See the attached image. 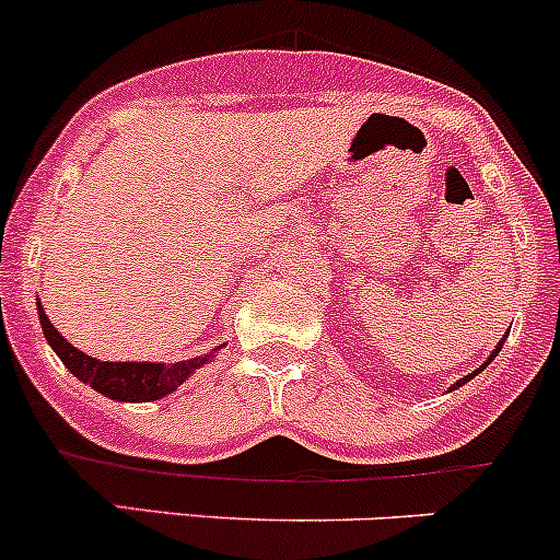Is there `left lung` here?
<instances>
[{"instance_id":"obj_1","label":"left lung","mask_w":560,"mask_h":560,"mask_svg":"<svg viewBox=\"0 0 560 560\" xmlns=\"http://www.w3.org/2000/svg\"><path fill=\"white\" fill-rule=\"evenodd\" d=\"M501 343H504V338H501ZM501 343H499V347H495V349H493V354H490V358H488V360H485V363H482V365H479V369H477V371H474V374H468V376H463V380H457V382H455V385H453V387H450V389H457V387H463V385H466V382H468V380H474V376H477V374H479V371H485V369H488V365H490V363H493V358H495V354H499Z\"/></svg>"}]
</instances>
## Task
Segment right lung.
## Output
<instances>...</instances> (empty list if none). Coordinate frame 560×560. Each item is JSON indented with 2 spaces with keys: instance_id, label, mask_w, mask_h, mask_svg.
I'll list each match as a JSON object with an SVG mask.
<instances>
[{
  "instance_id": "add662e5",
  "label": "right lung",
  "mask_w": 560,
  "mask_h": 560,
  "mask_svg": "<svg viewBox=\"0 0 560 560\" xmlns=\"http://www.w3.org/2000/svg\"><path fill=\"white\" fill-rule=\"evenodd\" d=\"M39 312V325H43L45 338L54 347V352L59 354L61 363L70 369V374H75L78 380L86 382L89 387H94L97 393H103L105 398L113 400H129V404H143V400H156L165 398L184 385L197 369H202L206 363H211L217 349L202 358L180 360V363H107V360H97L92 354H83L81 349L72 347L59 330L48 322V314L43 312L37 301Z\"/></svg>"
}]
</instances>
